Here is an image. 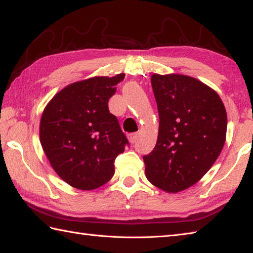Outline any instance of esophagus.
<instances>
[{"instance_id": "esophagus-1", "label": "esophagus", "mask_w": 253, "mask_h": 253, "mask_svg": "<svg viewBox=\"0 0 253 253\" xmlns=\"http://www.w3.org/2000/svg\"><path fill=\"white\" fill-rule=\"evenodd\" d=\"M138 137H139V133H137V132L129 133V135H128V140H129L130 143H135L137 141Z\"/></svg>"}]
</instances>
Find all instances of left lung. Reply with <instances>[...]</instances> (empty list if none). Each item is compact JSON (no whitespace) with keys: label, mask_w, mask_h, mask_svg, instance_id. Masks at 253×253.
Returning <instances> with one entry per match:
<instances>
[{"label":"left lung","mask_w":253,"mask_h":253,"mask_svg":"<svg viewBox=\"0 0 253 253\" xmlns=\"http://www.w3.org/2000/svg\"><path fill=\"white\" fill-rule=\"evenodd\" d=\"M160 125L153 151L143 155L155 187L179 192L195 185L218 158L226 139L227 114L219 95L186 75L151 76Z\"/></svg>","instance_id":"8db88e82"}]
</instances>
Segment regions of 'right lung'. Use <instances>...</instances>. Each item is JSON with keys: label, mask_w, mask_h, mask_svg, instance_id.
Instances as JSON below:
<instances>
[{"label": "right lung", "mask_w": 253, "mask_h": 253, "mask_svg": "<svg viewBox=\"0 0 253 253\" xmlns=\"http://www.w3.org/2000/svg\"><path fill=\"white\" fill-rule=\"evenodd\" d=\"M125 74L92 77L62 89L47 103L40 142L61 178L80 190L103 186L114 175V161L128 140L109 111L111 96Z\"/></svg>", "instance_id": "obj_1"}]
</instances>
